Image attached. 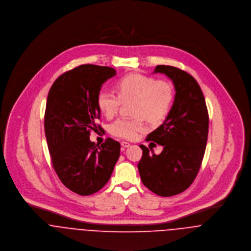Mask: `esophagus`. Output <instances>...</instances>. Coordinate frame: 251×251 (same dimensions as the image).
<instances>
[{"label":"esophagus","mask_w":251,"mask_h":251,"mask_svg":"<svg viewBox=\"0 0 251 251\" xmlns=\"http://www.w3.org/2000/svg\"><path fill=\"white\" fill-rule=\"evenodd\" d=\"M131 144L129 143V142H127V141H122L121 142V146L122 147H124V148H127V147H129Z\"/></svg>","instance_id":"esophagus-1"}]
</instances>
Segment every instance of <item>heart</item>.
<instances>
[{
    "mask_svg": "<svg viewBox=\"0 0 251 251\" xmlns=\"http://www.w3.org/2000/svg\"><path fill=\"white\" fill-rule=\"evenodd\" d=\"M114 86L117 95L109 90L98 93L96 102L99 111L111 118L118 111L121 101L133 100L132 114L135 115L112 122L110 132L115 137L136 139L145 130L144 117L151 122H159L166 118L171 109L174 91L172 84L167 81L134 73L119 79Z\"/></svg>",
    "mask_w": 251,
    "mask_h": 251,
    "instance_id": "heart-1",
    "label": "heart"
}]
</instances>
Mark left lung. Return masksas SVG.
Returning a JSON list of instances; mask_svg holds the SVG:
<instances>
[{
  "instance_id": "left-lung-1",
  "label": "left lung",
  "mask_w": 251,
  "mask_h": 251,
  "mask_svg": "<svg viewBox=\"0 0 251 251\" xmlns=\"http://www.w3.org/2000/svg\"><path fill=\"white\" fill-rule=\"evenodd\" d=\"M154 73L166 74L176 93L164 123L146 138L162 145V153L156 155L139 145L142 157L138 168L143 185L167 197L181 194L195 181L206 149L209 115L203 92L192 75L167 65H157Z\"/></svg>"
}]
</instances>
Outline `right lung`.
Listing matches in <instances>:
<instances>
[{
	"mask_svg": "<svg viewBox=\"0 0 251 251\" xmlns=\"http://www.w3.org/2000/svg\"><path fill=\"white\" fill-rule=\"evenodd\" d=\"M116 74L112 67L83 64L60 75L48 93L45 136L53 167L61 183L80 195L100 191L110 180L120 143L108 138L101 145L90 141L101 112L97 95Z\"/></svg>",
	"mask_w": 251,
	"mask_h": 251,
	"instance_id": "right-lung-1",
	"label": "right lung"
}]
</instances>
